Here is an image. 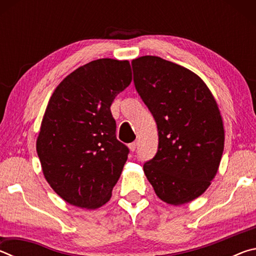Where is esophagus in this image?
<instances>
[{"label": "esophagus", "mask_w": 256, "mask_h": 256, "mask_svg": "<svg viewBox=\"0 0 256 256\" xmlns=\"http://www.w3.org/2000/svg\"><path fill=\"white\" fill-rule=\"evenodd\" d=\"M136 146H138V142H132V144H128V148H130V150H131L132 152H133V151H136Z\"/></svg>", "instance_id": "34e87169"}]
</instances>
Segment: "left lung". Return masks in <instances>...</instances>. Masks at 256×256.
Segmentation results:
<instances>
[{
    "mask_svg": "<svg viewBox=\"0 0 256 256\" xmlns=\"http://www.w3.org/2000/svg\"><path fill=\"white\" fill-rule=\"evenodd\" d=\"M133 81L158 128V150L144 170L159 198L180 206L209 188L222 160V118L196 73L158 56L132 60Z\"/></svg>",
    "mask_w": 256,
    "mask_h": 256,
    "instance_id": "8db88e82",
    "label": "left lung"
}]
</instances>
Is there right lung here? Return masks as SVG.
<instances>
[{"mask_svg":"<svg viewBox=\"0 0 256 256\" xmlns=\"http://www.w3.org/2000/svg\"><path fill=\"white\" fill-rule=\"evenodd\" d=\"M131 81L128 60L100 58L76 68L52 94L37 154L50 188L72 206L97 209L110 201L130 152L116 138L110 105Z\"/></svg>","mask_w":256,"mask_h":256,"instance_id":"1","label":"right lung"}]
</instances>
